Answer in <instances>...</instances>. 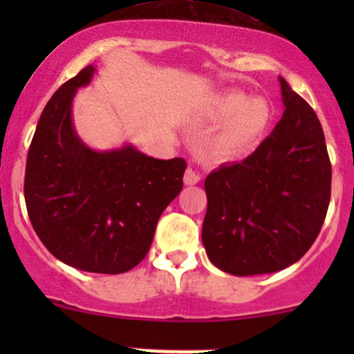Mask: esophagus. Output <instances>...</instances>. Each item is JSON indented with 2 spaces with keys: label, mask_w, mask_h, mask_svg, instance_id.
<instances>
[{
  "label": "esophagus",
  "mask_w": 354,
  "mask_h": 354,
  "mask_svg": "<svg viewBox=\"0 0 354 354\" xmlns=\"http://www.w3.org/2000/svg\"><path fill=\"white\" fill-rule=\"evenodd\" d=\"M200 180H201V176H200V173H196L194 171L193 168H188L185 171V183L188 186H193V185H196V183H200Z\"/></svg>",
  "instance_id": "34e87169"
}]
</instances>
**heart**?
<instances>
[{"label": "heart", "instance_id": "1", "mask_svg": "<svg viewBox=\"0 0 354 354\" xmlns=\"http://www.w3.org/2000/svg\"><path fill=\"white\" fill-rule=\"evenodd\" d=\"M205 116L221 121V126L206 140V151L221 161L239 160L248 154L270 124V109L265 101H246L243 93H225L211 100Z\"/></svg>", "mask_w": 354, "mask_h": 354}]
</instances>
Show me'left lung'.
<instances>
[{
	"label": "left lung",
	"instance_id": "left-lung-1",
	"mask_svg": "<svg viewBox=\"0 0 354 354\" xmlns=\"http://www.w3.org/2000/svg\"><path fill=\"white\" fill-rule=\"evenodd\" d=\"M283 118L239 163L206 176L203 245L234 276L266 274L299 261L319 234L331 198L324 133L310 104L279 78Z\"/></svg>",
	"mask_w": 354,
	"mask_h": 354
}]
</instances>
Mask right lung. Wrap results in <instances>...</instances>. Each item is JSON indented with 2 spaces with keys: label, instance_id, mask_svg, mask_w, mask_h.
Wrapping results in <instances>:
<instances>
[{
  "label": "right lung",
  "instance_id": "right-lung-1",
  "mask_svg": "<svg viewBox=\"0 0 354 354\" xmlns=\"http://www.w3.org/2000/svg\"><path fill=\"white\" fill-rule=\"evenodd\" d=\"M96 68L81 70L48 104L31 141L24 200L48 251L76 270L118 274L145 258L158 219L183 189L186 161L135 146L96 151L76 135L71 104Z\"/></svg>",
  "mask_w": 354,
  "mask_h": 354
}]
</instances>
